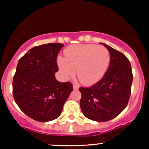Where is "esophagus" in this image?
<instances>
[{
	"mask_svg": "<svg viewBox=\"0 0 149 149\" xmlns=\"http://www.w3.org/2000/svg\"><path fill=\"white\" fill-rule=\"evenodd\" d=\"M73 90H78V86L73 85Z\"/></svg>",
	"mask_w": 149,
	"mask_h": 149,
	"instance_id": "obj_1",
	"label": "esophagus"
}]
</instances>
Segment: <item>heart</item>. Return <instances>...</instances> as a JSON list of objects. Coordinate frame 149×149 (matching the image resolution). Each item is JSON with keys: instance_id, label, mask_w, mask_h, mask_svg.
Instances as JSON below:
<instances>
[{"instance_id": "1", "label": "heart", "mask_w": 149, "mask_h": 149, "mask_svg": "<svg viewBox=\"0 0 149 149\" xmlns=\"http://www.w3.org/2000/svg\"><path fill=\"white\" fill-rule=\"evenodd\" d=\"M110 63V54L103 46L92 44L70 45L64 57L57 58V65L64 79L74 75L85 85L95 84L103 78Z\"/></svg>"}]
</instances>
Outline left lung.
Wrapping results in <instances>:
<instances>
[{"label":"left lung","mask_w":149,"mask_h":149,"mask_svg":"<svg viewBox=\"0 0 149 149\" xmlns=\"http://www.w3.org/2000/svg\"><path fill=\"white\" fill-rule=\"evenodd\" d=\"M110 63L103 78L90 88H80L83 115L92 120L106 122L118 116L127 105L131 94V64L123 53L105 43Z\"/></svg>","instance_id":"obj_1"}]
</instances>
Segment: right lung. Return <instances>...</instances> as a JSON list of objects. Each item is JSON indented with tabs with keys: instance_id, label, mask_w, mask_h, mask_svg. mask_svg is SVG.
I'll return each mask as SVG.
<instances>
[{
	"instance_id": "obj_1",
	"label": "right lung",
	"mask_w": 149,
	"mask_h": 149,
	"mask_svg": "<svg viewBox=\"0 0 149 149\" xmlns=\"http://www.w3.org/2000/svg\"><path fill=\"white\" fill-rule=\"evenodd\" d=\"M61 43L36 46L18 61L13 82V93L19 109L31 118L48 122L61 115L73 91L69 82L58 81L57 57Z\"/></svg>"
}]
</instances>
